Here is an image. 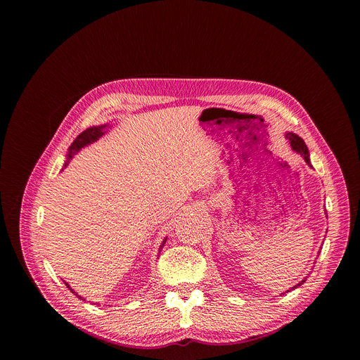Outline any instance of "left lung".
I'll use <instances>...</instances> for the list:
<instances>
[{"label":"left lung","mask_w":360,"mask_h":360,"mask_svg":"<svg viewBox=\"0 0 360 360\" xmlns=\"http://www.w3.org/2000/svg\"><path fill=\"white\" fill-rule=\"evenodd\" d=\"M285 136H286V139L290 142L292 149H293V150H296V152H299L300 155L303 157V160L306 161V164L309 165V167H312V165H311V160H309V150H307L304 141H303L300 136H297L296 134H293V132H286V134H285ZM303 282H304V279H303L302 282H299L296 286H293L292 289H295V288L300 286ZM288 292H289V290H288ZM282 295H283V293H282Z\"/></svg>","instance_id":"left-lung-1"}]
</instances>
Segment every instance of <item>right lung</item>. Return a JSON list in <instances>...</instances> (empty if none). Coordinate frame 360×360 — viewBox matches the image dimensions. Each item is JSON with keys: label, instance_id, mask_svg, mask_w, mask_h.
Instances as JSON below:
<instances>
[{"label": "right lung", "instance_id": "obj_1", "mask_svg": "<svg viewBox=\"0 0 360 360\" xmlns=\"http://www.w3.org/2000/svg\"><path fill=\"white\" fill-rule=\"evenodd\" d=\"M107 125H101V127H92V128H88V129H85L84 132H81L77 138H75V141L71 143V146H70V149H68V155H67V162H65V167L68 165V162L72 160V157L75 155V153L81 149V148H84V146H86V145H89V143H92V142H95L96 139H99L102 135H104L105 132H104V128H105ZM164 246V245H162ZM67 286H68V283H65ZM70 288V286H68ZM70 290L72 292V293H75L71 288H70ZM78 296V295H77ZM79 299H81V296H78Z\"/></svg>", "mask_w": 360, "mask_h": 360}]
</instances>
